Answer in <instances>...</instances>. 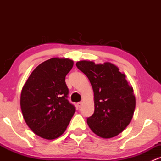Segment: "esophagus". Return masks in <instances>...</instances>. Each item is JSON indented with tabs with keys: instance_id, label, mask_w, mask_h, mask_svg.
<instances>
[{
	"instance_id": "obj_1",
	"label": "esophagus",
	"mask_w": 161,
	"mask_h": 161,
	"mask_svg": "<svg viewBox=\"0 0 161 161\" xmlns=\"http://www.w3.org/2000/svg\"><path fill=\"white\" fill-rule=\"evenodd\" d=\"M82 102H78V103H77V107H78V108H79L82 107Z\"/></svg>"
}]
</instances>
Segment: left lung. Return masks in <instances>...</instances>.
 Instances as JSON below:
<instances>
[{
	"label": "left lung",
	"mask_w": 161,
	"mask_h": 161,
	"mask_svg": "<svg viewBox=\"0 0 161 161\" xmlns=\"http://www.w3.org/2000/svg\"><path fill=\"white\" fill-rule=\"evenodd\" d=\"M77 68L89 79L93 88L95 111L87 118L92 132L104 138L116 136L129 124L136 108L133 88L125 75L110 63L95 64L82 60Z\"/></svg>",
	"instance_id": "left-lung-1"
}]
</instances>
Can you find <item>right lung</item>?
<instances>
[{
  "instance_id": "right-lung-1",
  "label": "right lung",
  "mask_w": 161,
  "mask_h": 161,
  "mask_svg": "<svg viewBox=\"0 0 161 161\" xmlns=\"http://www.w3.org/2000/svg\"><path fill=\"white\" fill-rule=\"evenodd\" d=\"M73 61L51 58L33 70L22 89L20 106L31 130L45 139H54L65 132L75 108L68 100L65 77Z\"/></svg>"
}]
</instances>
